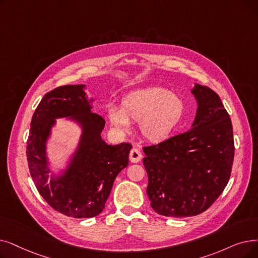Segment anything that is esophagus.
Segmentation results:
<instances>
[{"label":"esophagus","instance_id":"1","mask_svg":"<svg viewBox=\"0 0 258 258\" xmlns=\"http://www.w3.org/2000/svg\"><path fill=\"white\" fill-rule=\"evenodd\" d=\"M142 159V154H141V152L138 150V149H132V151H131V153H130V160H131V162H133V163H137V162H139L140 160Z\"/></svg>","mask_w":258,"mask_h":258}]
</instances>
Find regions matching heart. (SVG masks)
<instances>
[{
    "mask_svg": "<svg viewBox=\"0 0 258 258\" xmlns=\"http://www.w3.org/2000/svg\"><path fill=\"white\" fill-rule=\"evenodd\" d=\"M184 113L180 96L162 87H149L123 97L121 106L107 109L110 126L124 134L131 130V121L139 122L141 136L150 142L169 138Z\"/></svg>",
    "mask_w": 258,
    "mask_h": 258,
    "instance_id": "obj_1",
    "label": "heart"
}]
</instances>
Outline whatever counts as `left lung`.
<instances>
[{
    "label": "left lung",
    "mask_w": 258,
    "mask_h": 258,
    "mask_svg": "<svg viewBox=\"0 0 258 258\" xmlns=\"http://www.w3.org/2000/svg\"><path fill=\"white\" fill-rule=\"evenodd\" d=\"M191 92L197 101L192 128L143 148L151 207L167 217L195 216L208 210L232 171L235 149L228 111L208 86L195 84Z\"/></svg>",
    "instance_id": "obj_1"
}]
</instances>
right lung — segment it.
<instances>
[{"label":"right lung","instance_id":"1","mask_svg":"<svg viewBox=\"0 0 258 258\" xmlns=\"http://www.w3.org/2000/svg\"><path fill=\"white\" fill-rule=\"evenodd\" d=\"M85 85H64L43 97L35 110L27 140V161L40 195L55 211L91 218L104 209L117 175L127 166L130 143L109 145L101 133L105 120L92 111ZM69 117L83 130L78 147L59 175L49 176L46 142L55 119Z\"/></svg>","mask_w":258,"mask_h":258}]
</instances>
